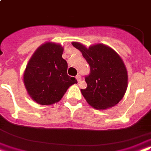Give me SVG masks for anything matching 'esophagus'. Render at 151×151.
Instances as JSON below:
<instances>
[{
	"label": "esophagus",
	"instance_id": "34e87169",
	"mask_svg": "<svg viewBox=\"0 0 151 151\" xmlns=\"http://www.w3.org/2000/svg\"><path fill=\"white\" fill-rule=\"evenodd\" d=\"M76 78V80H77V81H78V83L81 82V80H82V78H81V76H80V75H77Z\"/></svg>",
	"mask_w": 151,
	"mask_h": 151
}]
</instances>
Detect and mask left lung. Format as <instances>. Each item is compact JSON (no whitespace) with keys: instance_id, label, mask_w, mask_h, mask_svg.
<instances>
[{"instance_id":"8db88e82","label":"left lung","mask_w":151,"mask_h":151,"mask_svg":"<svg viewBox=\"0 0 151 151\" xmlns=\"http://www.w3.org/2000/svg\"><path fill=\"white\" fill-rule=\"evenodd\" d=\"M71 44L82 52L90 66V74L85 77L88 86L81 89L86 101L98 110L116 105L127 88V71L122 58L111 47L103 44L89 47L79 42Z\"/></svg>"}]
</instances>
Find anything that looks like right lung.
<instances>
[{
  "label": "right lung",
  "instance_id": "right-lung-1",
  "mask_svg": "<svg viewBox=\"0 0 151 151\" xmlns=\"http://www.w3.org/2000/svg\"><path fill=\"white\" fill-rule=\"evenodd\" d=\"M63 47L47 42L40 46L28 61L24 72V83L32 99L40 105H52L60 100L70 86L77 83L68 76V63L62 58Z\"/></svg>",
  "mask_w": 151,
  "mask_h": 151
}]
</instances>
